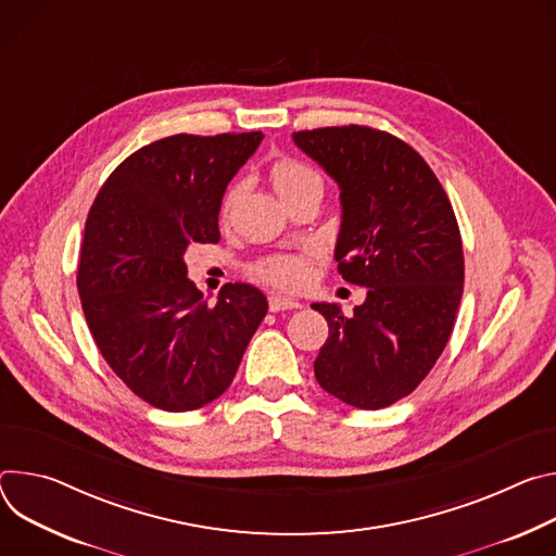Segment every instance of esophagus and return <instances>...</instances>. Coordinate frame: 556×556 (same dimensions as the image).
I'll return each instance as SVG.
<instances>
[{
  "instance_id": "34e87169",
  "label": "esophagus",
  "mask_w": 556,
  "mask_h": 556,
  "mask_svg": "<svg viewBox=\"0 0 556 556\" xmlns=\"http://www.w3.org/2000/svg\"><path fill=\"white\" fill-rule=\"evenodd\" d=\"M300 302L293 300V298H287V295H280V293H271L269 295V309L271 312H285V309H298Z\"/></svg>"
}]
</instances>
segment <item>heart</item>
Returning <instances> with one entry per match:
<instances>
[{"label": "heart", "mask_w": 556, "mask_h": 556, "mask_svg": "<svg viewBox=\"0 0 556 556\" xmlns=\"http://www.w3.org/2000/svg\"><path fill=\"white\" fill-rule=\"evenodd\" d=\"M271 182H274V190L278 192V197L282 201H289L291 197H295L304 190H312V188L323 190L320 174L314 167H309L302 161H295V159H278L271 165ZM236 194H238V188L233 185V188H229V192L225 194L223 216H227ZM252 276L258 280L278 285V287L295 289L306 280V276H309V258H306L304 254H274V256L258 261L252 267Z\"/></svg>", "instance_id": "heart-1"}]
</instances>
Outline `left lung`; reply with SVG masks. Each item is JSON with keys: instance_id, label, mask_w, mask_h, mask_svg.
<instances>
[{"instance_id": "obj_1", "label": "left lung", "mask_w": 556, "mask_h": 556, "mask_svg": "<svg viewBox=\"0 0 556 556\" xmlns=\"http://www.w3.org/2000/svg\"><path fill=\"white\" fill-rule=\"evenodd\" d=\"M293 141L338 182V271L366 287L351 316L312 304L329 325L316 380L349 406L387 408L419 387L453 333L464 291L453 205L428 163L389 132L342 126Z\"/></svg>"}]
</instances>
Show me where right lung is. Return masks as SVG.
Listing matches in <instances>:
<instances>
[{
	"label": "right lung",
	"mask_w": 556,
	"mask_h": 556,
	"mask_svg": "<svg viewBox=\"0 0 556 556\" xmlns=\"http://www.w3.org/2000/svg\"><path fill=\"white\" fill-rule=\"evenodd\" d=\"M263 132L174 135L143 146L90 207L77 289L112 371L148 404L185 413L227 391L267 314L252 285H225L214 306L188 278L192 242H218L227 182Z\"/></svg>",
	"instance_id": "1"
}]
</instances>
